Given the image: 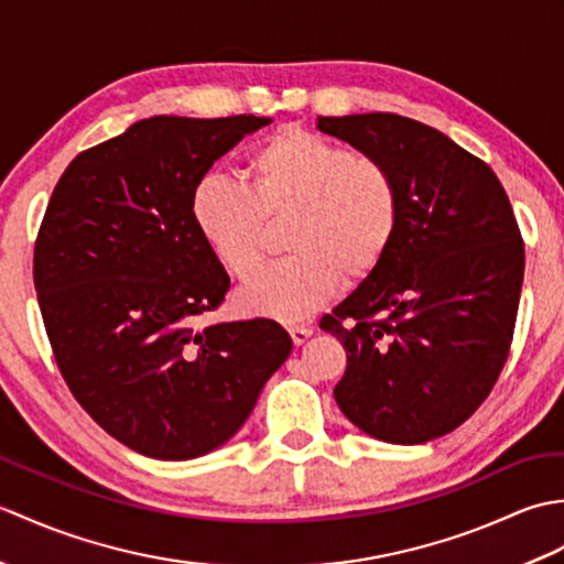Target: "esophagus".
<instances>
[{"label": "esophagus", "mask_w": 564, "mask_h": 564, "mask_svg": "<svg viewBox=\"0 0 564 564\" xmlns=\"http://www.w3.org/2000/svg\"><path fill=\"white\" fill-rule=\"evenodd\" d=\"M289 334H291L293 344L301 346V344H305L310 337H313V329L303 327V325H293V327H289Z\"/></svg>", "instance_id": "esophagus-1"}]
</instances>
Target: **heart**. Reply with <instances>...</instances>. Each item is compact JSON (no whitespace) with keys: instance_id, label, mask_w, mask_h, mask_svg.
I'll return each instance as SVG.
<instances>
[{"instance_id":"b5f03b06","label":"heart","mask_w":564,"mask_h":564,"mask_svg":"<svg viewBox=\"0 0 564 564\" xmlns=\"http://www.w3.org/2000/svg\"><path fill=\"white\" fill-rule=\"evenodd\" d=\"M245 174L247 186L203 176L191 191V220L235 279L260 268L270 225L290 220L284 246L294 257L237 293L251 315L307 317L337 295L341 281H368L398 242L400 184L378 158L285 126L249 152Z\"/></svg>"}]
</instances>
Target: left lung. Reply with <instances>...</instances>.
<instances>
[{
  "label": "left lung",
  "mask_w": 564,
  "mask_h": 564,
  "mask_svg": "<svg viewBox=\"0 0 564 564\" xmlns=\"http://www.w3.org/2000/svg\"><path fill=\"white\" fill-rule=\"evenodd\" d=\"M317 128L386 162L402 194L390 257L319 322L346 349L334 400L380 441L451 434L511 349L525 257L507 191L487 162L412 118L319 116Z\"/></svg>",
  "instance_id": "obj_1"
}]
</instances>
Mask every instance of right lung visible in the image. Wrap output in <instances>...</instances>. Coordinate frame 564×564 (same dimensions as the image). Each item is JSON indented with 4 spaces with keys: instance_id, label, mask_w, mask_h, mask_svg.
Listing matches in <instances>:
<instances>
[{
    "instance_id": "obj_1",
    "label": "right lung",
    "mask_w": 564,
    "mask_h": 564,
    "mask_svg": "<svg viewBox=\"0 0 564 564\" xmlns=\"http://www.w3.org/2000/svg\"><path fill=\"white\" fill-rule=\"evenodd\" d=\"M269 118L154 116L79 152L47 200L33 283L55 364L106 434L158 460L223 446L293 341L273 319L200 325L230 275L191 191Z\"/></svg>"
}]
</instances>
